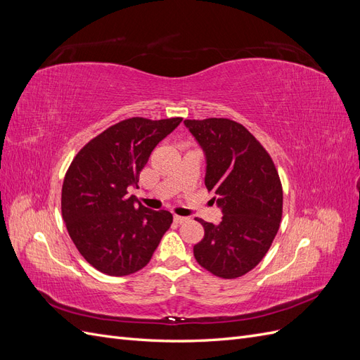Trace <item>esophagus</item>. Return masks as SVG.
<instances>
[{
    "label": "esophagus",
    "mask_w": 360,
    "mask_h": 360,
    "mask_svg": "<svg viewBox=\"0 0 360 360\" xmlns=\"http://www.w3.org/2000/svg\"><path fill=\"white\" fill-rule=\"evenodd\" d=\"M174 222L176 224H183V222H186V217H183V216H177V214H174Z\"/></svg>",
    "instance_id": "obj_1"
}]
</instances>
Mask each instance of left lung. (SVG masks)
I'll return each mask as SVG.
<instances>
[{
  "mask_svg": "<svg viewBox=\"0 0 360 360\" xmlns=\"http://www.w3.org/2000/svg\"><path fill=\"white\" fill-rule=\"evenodd\" d=\"M204 151V183L222 221H198L204 237L193 246L198 264L234 279L252 270L274 242L282 217V186L275 163L249 130L228 118L184 120Z\"/></svg>",
  "mask_w": 360,
  "mask_h": 360,
  "instance_id": "obj_1",
  "label": "left lung"
}]
</instances>
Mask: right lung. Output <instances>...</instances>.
Wrapping results in <instances>:
<instances>
[{"mask_svg":"<svg viewBox=\"0 0 360 360\" xmlns=\"http://www.w3.org/2000/svg\"><path fill=\"white\" fill-rule=\"evenodd\" d=\"M180 117L123 120L86 144L66 172L61 213L79 254L105 275L126 276L147 266L172 224L167 210L135 204L151 151L181 123Z\"/></svg>","mask_w":360,"mask_h":360,"instance_id":"1","label":"right lung"}]
</instances>
